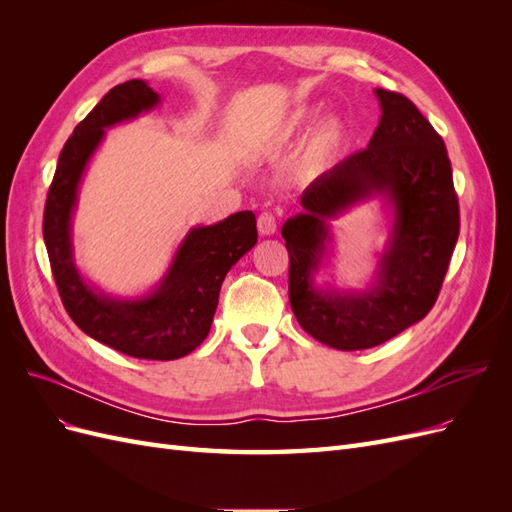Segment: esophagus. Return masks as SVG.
Listing matches in <instances>:
<instances>
[{
	"mask_svg": "<svg viewBox=\"0 0 512 512\" xmlns=\"http://www.w3.org/2000/svg\"><path fill=\"white\" fill-rule=\"evenodd\" d=\"M277 230V218L273 213H269V211H265V213H260L258 215V232L260 235H273V232Z\"/></svg>",
	"mask_w": 512,
	"mask_h": 512,
	"instance_id": "esophagus-1",
	"label": "esophagus"
}]
</instances>
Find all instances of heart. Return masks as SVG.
Returning <instances> with one entry per match:
<instances>
[{"instance_id":"heart-1","label":"heart","mask_w":512,"mask_h":512,"mask_svg":"<svg viewBox=\"0 0 512 512\" xmlns=\"http://www.w3.org/2000/svg\"><path fill=\"white\" fill-rule=\"evenodd\" d=\"M316 117H318L316 108H299V111H294V113L286 119L284 128H282L284 136H294V134H299V132L307 130V128L312 126V123L316 121ZM337 136H339L337 123H333V121H331V123H324L322 130L318 132L316 147H318V149H327L329 145H333V143L337 141Z\"/></svg>"}]
</instances>
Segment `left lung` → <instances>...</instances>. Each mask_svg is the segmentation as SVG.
Listing matches in <instances>:
<instances>
[{
    "label": "left lung",
    "instance_id": "1",
    "mask_svg": "<svg viewBox=\"0 0 512 512\" xmlns=\"http://www.w3.org/2000/svg\"><path fill=\"white\" fill-rule=\"evenodd\" d=\"M382 117L365 149L307 185L303 213L282 226L290 256L288 297L303 331L337 350L374 348L423 320L436 303L459 237V200L442 136L423 113L376 89ZM371 195L394 209L390 245L367 291L318 289L328 220Z\"/></svg>",
    "mask_w": 512,
    "mask_h": 512
}]
</instances>
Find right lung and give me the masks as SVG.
Instances as JSON below:
<instances>
[{
	"label": "right lung",
	"instance_id": "right-lung-1",
	"mask_svg": "<svg viewBox=\"0 0 512 512\" xmlns=\"http://www.w3.org/2000/svg\"><path fill=\"white\" fill-rule=\"evenodd\" d=\"M158 104L156 91L145 81L132 79L108 91L74 128L59 153L46 196L42 235L61 303L76 327L134 359L173 361L190 354L209 335L226 273L258 241L256 215L239 211L213 226L192 228L164 280L138 299H115L89 286L76 269L72 254L76 194L104 130Z\"/></svg>",
	"mask_w": 512,
	"mask_h": 512
}]
</instances>
